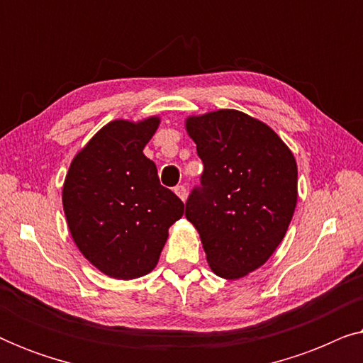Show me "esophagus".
Masks as SVG:
<instances>
[{"label":"esophagus","mask_w":363,"mask_h":363,"mask_svg":"<svg viewBox=\"0 0 363 363\" xmlns=\"http://www.w3.org/2000/svg\"><path fill=\"white\" fill-rule=\"evenodd\" d=\"M175 193L178 195V198H180L182 201H185L186 200V186H183V185H178L177 188H175Z\"/></svg>","instance_id":"1"}]
</instances>
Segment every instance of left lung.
Returning a JSON list of instances; mask_svg holds the SVG:
<instances>
[{
    "mask_svg": "<svg viewBox=\"0 0 363 363\" xmlns=\"http://www.w3.org/2000/svg\"><path fill=\"white\" fill-rule=\"evenodd\" d=\"M188 135L205 170L186 201L211 271L240 279L272 256L297 205V163L264 122L235 108L190 116Z\"/></svg>",
    "mask_w": 363,
    "mask_h": 363,
    "instance_id": "left-lung-1",
    "label": "left lung"
}]
</instances>
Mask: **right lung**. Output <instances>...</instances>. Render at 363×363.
Returning a JSON list of instances; mask_svg holds the SVG:
<instances>
[{
	"mask_svg": "<svg viewBox=\"0 0 363 363\" xmlns=\"http://www.w3.org/2000/svg\"><path fill=\"white\" fill-rule=\"evenodd\" d=\"M160 125L152 116L104 125L72 158L62 186L67 228L82 256L113 279H137L160 259L168 228L185 205L160 185L143 148Z\"/></svg>",
	"mask_w": 363,
	"mask_h": 363,
	"instance_id": "1",
	"label": "right lung"
}]
</instances>
